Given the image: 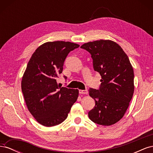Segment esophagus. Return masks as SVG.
<instances>
[{
	"mask_svg": "<svg viewBox=\"0 0 153 153\" xmlns=\"http://www.w3.org/2000/svg\"><path fill=\"white\" fill-rule=\"evenodd\" d=\"M79 93L80 94H87L88 91L87 90H79Z\"/></svg>",
	"mask_w": 153,
	"mask_h": 153,
	"instance_id": "1",
	"label": "esophagus"
}]
</instances>
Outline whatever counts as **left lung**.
Returning a JSON list of instances; mask_svg holds the SVG:
<instances>
[{"label":"left lung","instance_id":"left-lung-1","mask_svg":"<svg viewBox=\"0 0 153 153\" xmlns=\"http://www.w3.org/2000/svg\"><path fill=\"white\" fill-rule=\"evenodd\" d=\"M93 60L94 69L101 76V85L89 89L95 100L88 115L92 122L110 126L121 120L129 105L134 92V72L128 55L113 41L100 39L82 45Z\"/></svg>","mask_w":153,"mask_h":153}]
</instances>
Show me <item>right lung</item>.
I'll use <instances>...</instances> for the list:
<instances>
[{
    "label": "right lung",
    "instance_id": "right-lung-1",
    "mask_svg": "<svg viewBox=\"0 0 153 153\" xmlns=\"http://www.w3.org/2000/svg\"><path fill=\"white\" fill-rule=\"evenodd\" d=\"M79 47L69 41L45 43L36 50L27 64L22 91L27 108L43 126L51 127L62 123L77 100L78 90L59 87L57 78L62 72L68 53Z\"/></svg>",
    "mask_w": 153,
    "mask_h": 153
}]
</instances>
